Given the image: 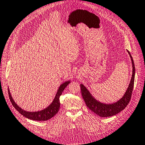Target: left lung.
Returning a JSON list of instances; mask_svg holds the SVG:
<instances>
[{
	"label": "left lung",
	"mask_w": 145,
	"mask_h": 145,
	"mask_svg": "<svg viewBox=\"0 0 145 145\" xmlns=\"http://www.w3.org/2000/svg\"><path fill=\"white\" fill-rule=\"evenodd\" d=\"M127 52L129 54L130 58H131L132 61V77L126 93H124L123 97L120 101H118L117 103H113L112 104H106L100 103V102L97 101L95 99L92 97L89 90L87 89V88L84 85L80 84L82 95L83 97V99H84L86 106L90 110H92L93 112L95 113L97 115L101 116V117H110V116H113L118 114L119 112H120L123 109H125V107L127 106V104H129L130 100H131L132 92L133 90V87H134L135 67L134 61H133V59L131 54H130L128 50H127Z\"/></svg>",
	"instance_id": "obj_1"
}]
</instances>
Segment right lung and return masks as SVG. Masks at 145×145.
Listing matches in <instances>:
<instances>
[{"label": "right lung", "mask_w": 145, "mask_h": 145, "mask_svg": "<svg viewBox=\"0 0 145 145\" xmlns=\"http://www.w3.org/2000/svg\"><path fill=\"white\" fill-rule=\"evenodd\" d=\"M70 81H67L64 82L60 86H59V89L58 90V92L56 93V96L54 99L52 103L49 106L47 107L46 109H44L42 110H39V111L37 112H27L25 110L21 109L19 107L17 104L14 101V99H12V96H11L9 90H8V96H9L10 101L11 103L13 105V106L15 107V109L18 110V111L23 115L24 117L26 118L29 119L31 120L35 121H47L50 120L52 118H53L56 113L58 112L59 107H60V103H59V97L62 94V92L64 90V89L66 88V87L70 84Z\"/></svg>", "instance_id": "obj_1"}]
</instances>
